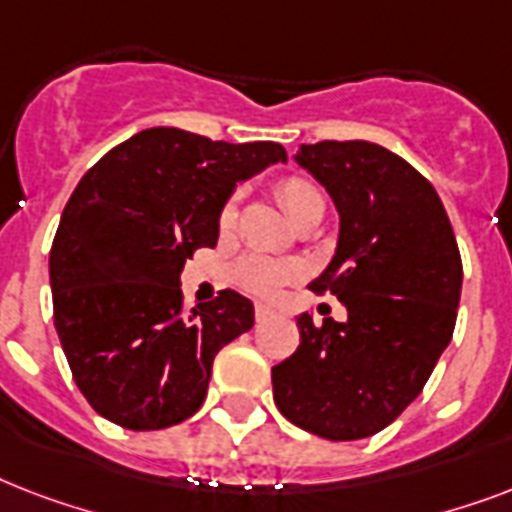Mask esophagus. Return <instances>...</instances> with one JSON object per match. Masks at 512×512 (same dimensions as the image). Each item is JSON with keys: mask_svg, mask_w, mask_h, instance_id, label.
<instances>
[{"mask_svg": "<svg viewBox=\"0 0 512 512\" xmlns=\"http://www.w3.org/2000/svg\"><path fill=\"white\" fill-rule=\"evenodd\" d=\"M255 319L257 321H268V319H273V308H268V305H255Z\"/></svg>", "mask_w": 512, "mask_h": 512, "instance_id": "obj_1", "label": "esophagus"}]
</instances>
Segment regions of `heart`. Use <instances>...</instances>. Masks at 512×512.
<instances>
[{
  "mask_svg": "<svg viewBox=\"0 0 512 512\" xmlns=\"http://www.w3.org/2000/svg\"><path fill=\"white\" fill-rule=\"evenodd\" d=\"M276 199L281 201V207L287 209V215L295 223H300L303 217L324 215V207H327L319 185L305 175L281 177L279 183H276ZM236 220H239V199L231 196L220 207L217 228H220V233H231ZM300 276H303V265L287 263V260H273V257L263 255H247L233 265V281L244 292L257 297L276 295L284 284L300 279Z\"/></svg>",
  "mask_w": 512,
  "mask_h": 512,
  "instance_id": "1",
  "label": "heart"
}]
</instances>
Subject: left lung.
Returning <instances> with one entry per match:
<instances>
[{"instance_id": "8db88e82", "label": "left lung", "mask_w": 512, "mask_h": 512, "mask_svg": "<svg viewBox=\"0 0 512 512\" xmlns=\"http://www.w3.org/2000/svg\"><path fill=\"white\" fill-rule=\"evenodd\" d=\"M340 212L332 263L311 289L348 321L297 319L300 345L271 369L273 401L297 428L329 441L380 433L420 396L452 340L462 260L436 188L366 140L300 146Z\"/></svg>"}]
</instances>
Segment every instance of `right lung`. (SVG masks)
I'll use <instances>...</instances> for the list:
<instances>
[{"instance_id": "right-lung-1", "label": "right lung", "mask_w": 512, "mask_h": 512, "mask_svg": "<svg viewBox=\"0 0 512 512\" xmlns=\"http://www.w3.org/2000/svg\"><path fill=\"white\" fill-rule=\"evenodd\" d=\"M287 151L154 127L111 148L71 193L50 249L52 316L74 382L100 417L162 430L204 404L217 350L249 332L255 308L223 289L185 311L180 271L217 244L239 180Z\"/></svg>"}]
</instances>
